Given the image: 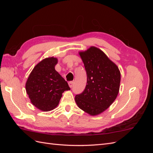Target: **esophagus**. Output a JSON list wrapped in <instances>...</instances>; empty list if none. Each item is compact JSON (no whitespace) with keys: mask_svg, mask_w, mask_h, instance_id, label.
<instances>
[{"mask_svg":"<svg viewBox=\"0 0 153 153\" xmlns=\"http://www.w3.org/2000/svg\"><path fill=\"white\" fill-rule=\"evenodd\" d=\"M68 84H69V86L70 87H73V82L71 81V82H68Z\"/></svg>","mask_w":153,"mask_h":153,"instance_id":"1","label":"esophagus"}]
</instances>
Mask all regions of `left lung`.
I'll return each mask as SVG.
<instances>
[{"label":"left lung","mask_w":153,"mask_h":153,"mask_svg":"<svg viewBox=\"0 0 153 153\" xmlns=\"http://www.w3.org/2000/svg\"><path fill=\"white\" fill-rule=\"evenodd\" d=\"M87 73V85L81 94L75 96L78 106L91 115L107 109L119 93L121 73L100 49L91 47L79 52Z\"/></svg>","instance_id":"left-lung-1"}]
</instances>
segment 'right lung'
Segmentation results:
<instances>
[{
  "label": "right lung",
  "mask_w": 153,
  "mask_h": 153,
  "mask_svg": "<svg viewBox=\"0 0 153 153\" xmlns=\"http://www.w3.org/2000/svg\"><path fill=\"white\" fill-rule=\"evenodd\" d=\"M57 59L46 58L32 69L25 84L32 104L48 112L58 105L65 91L70 90L67 82L55 70Z\"/></svg>",
  "instance_id": "obj_1"
}]
</instances>
